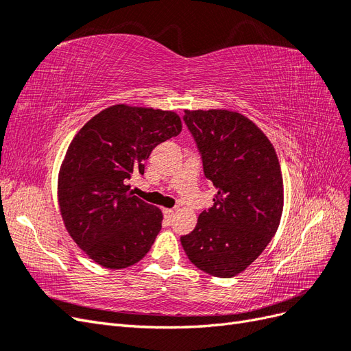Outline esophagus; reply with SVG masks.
Listing matches in <instances>:
<instances>
[{"instance_id": "esophagus-1", "label": "esophagus", "mask_w": 351, "mask_h": 351, "mask_svg": "<svg viewBox=\"0 0 351 351\" xmlns=\"http://www.w3.org/2000/svg\"><path fill=\"white\" fill-rule=\"evenodd\" d=\"M162 214L165 217V219H171L174 217V210L173 209H162Z\"/></svg>"}]
</instances>
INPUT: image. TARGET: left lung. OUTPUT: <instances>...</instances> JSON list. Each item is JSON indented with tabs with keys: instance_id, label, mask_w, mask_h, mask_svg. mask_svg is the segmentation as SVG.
I'll use <instances>...</instances> for the list:
<instances>
[{
	"instance_id": "left-lung-1",
	"label": "left lung",
	"mask_w": 351,
	"mask_h": 351,
	"mask_svg": "<svg viewBox=\"0 0 351 351\" xmlns=\"http://www.w3.org/2000/svg\"><path fill=\"white\" fill-rule=\"evenodd\" d=\"M204 173L218 190L182 246L200 271L231 278L258 259L278 230L282 174L272 143L247 117L227 110L184 111Z\"/></svg>"
}]
</instances>
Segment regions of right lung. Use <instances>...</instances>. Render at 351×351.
Wrapping results in <instances>:
<instances>
[{
	"mask_svg": "<svg viewBox=\"0 0 351 351\" xmlns=\"http://www.w3.org/2000/svg\"><path fill=\"white\" fill-rule=\"evenodd\" d=\"M182 132L173 111L119 104L74 136L58 174V204L71 239L104 268L132 267L149 252L162 212L127 184L154 147Z\"/></svg>",
	"mask_w": 351,
	"mask_h": 351,
	"instance_id": "add662e5",
	"label": "right lung"
}]
</instances>
